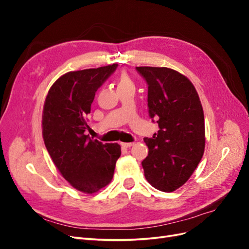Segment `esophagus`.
Segmentation results:
<instances>
[{
	"label": "esophagus",
	"instance_id": "esophagus-1",
	"mask_svg": "<svg viewBox=\"0 0 249 249\" xmlns=\"http://www.w3.org/2000/svg\"><path fill=\"white\" fill-rule=\"evenodd\" d=\"M134 145V142H127V143H122V146L124 148H129Z\"/></svg>",
	"mask_w": 249,
	"mask_h": 249
}]
</instances>
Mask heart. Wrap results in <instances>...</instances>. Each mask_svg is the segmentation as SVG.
<instances>
[{
	"label": "heart",
	"instance_id": "obj_1",
	"mask_svg": "<svg viewBox=\"0 0 249 249\" xmlns=\"http://www.w3.org/2000/svg\"><path fill=\"white\" fill-rule=\"evenodd\" d=\"M129 87L134 88L133 82L130 80L129 77H127L126 73H122L117 81V90L123 89V88H129Z\"/></svg>",
	"mask_w": 249,
	"mask_h": 249
}]
</instances>
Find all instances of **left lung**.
Segmentation results:
<instances>
[{
    "instance_id": "left-lung-1",
    "label": "left lung",
    "mask_w": 249,
    "mask_h": 249,
    "mask_svg": "<svg viewBox=\"0 0 249 249\" xmlns=\"http://www.w3.org/2000/svg\"><path fill=\"white\" fill-rule=\"evenodd\" d=\"M136 71L147 83L148 114L160 129L153 138H144V176L156 189L172 192L189 179L205 152L199 96L189 80L171 69L139 66Z\"/></svg>"
}]
</instances>
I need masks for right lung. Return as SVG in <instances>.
Listing matches in <instances>:
<instances>
[{"instance_id":"right-lung-1","label":"right lung","mask_w":249,"mask_h":249,"mask_svg":"<svg viewBox=\"0 0 249 249\" xmlns=\"http://www.w3.org/2000/svg\"><path fill=\"white\" fill-rule=\"evenodd\" d=\"M118 64L71 71L60 77L44 102L42 135L56 167L73 188L92 194L107 186L122 154L117 143L85 135L95 92Z\"/></svg>"}]
</instances>
